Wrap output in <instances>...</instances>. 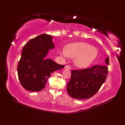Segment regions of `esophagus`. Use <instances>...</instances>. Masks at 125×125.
<instances>
[{
	"label": "esophagus",
	"mask_w": 125,
	"mask_h": 125,
	"mask_svg": "<svg viewBox=\"0 0 125 125\" xmlns=\"http://www.w3.org/2000/svg\"><path fill=\"white\" fill-rule=\"evenodd\" d=\"M64 68L67 69H71V66H70V65H65Z\"/></svg>",
	"instance_id": "obj_1"
}]
</instances>
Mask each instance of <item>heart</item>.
Masks as SVG:
<instances>
[{
  "label": "heart",
  "instance_id": "heart-1",
  "mask_svg": "<svg viewBox=\"0 0 125 125\" xmlns=\"http://www.w3.org/2000/svg\"><path fill=\"white\" fill-rule=\"evenodd\" d=\"M65 57L74 58V64L79 68H85L92 64L98 55V50L86 42H77L68 45L61 51Z\"/></svg>",
  "mask_w": 125,
  "mask_h": 125
}]
</instances>
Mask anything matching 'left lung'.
<instances>
[{"label":"left lung","instance_id":"1","mask_svg":"<svg viewBox=\"0 0 125 125\" xmlns=\"http://www.w3.org/2000/svg\"><path fill=\"white\" fill-rule=\"evenodd\" d=\"M105 62L109 65V57L106 59ZM107 65H94L89 68L72 71L67 88L70 96L80 100L94 96L106 79Z\"/></svg>","mask_w":125,"mask_h":125}]
</instances>
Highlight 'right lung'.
I'll return each mask as SVG.
<instances>
[{
    "instance_id": "add662e5",
    "label": "right lung",
    "mask_w": 125,
    "mask_h": 125,
    "mask_svg": "<svg viewBox=\"0 0 125 125\" xmlns=\"http://www.w3.org/2000/svg\"><path fill=\"white\" fill-rule=\"evenodd\" d=\"M52 39V36L41 34L30 40L22 48L18 65V78L23 87L30 92L42 90L51 73L64 67L51 59H44L49 50L54 47Z\"/></svg>"
}]
</instances>
